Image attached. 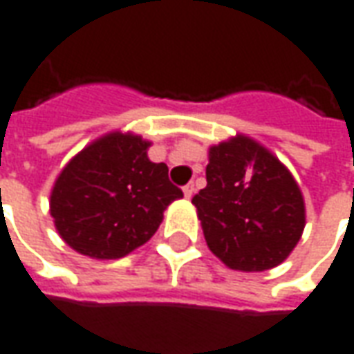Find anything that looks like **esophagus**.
Returning <instances> with one entry per match:
<instances>
[{
  "instance_id": "34e87169",
  "label": "esophagus",
  "mask_w": 354,
  "mask_h": 354,
  "mask_svg": "<svg viewBox=\"0 0 354 354\" xmlns=\"http://www.w3.org/2000/svg\"><path fill=\"white\" fill-rule=\"evenodd\" d=\"M194 192H196V187H194V184H186V186H184V196H186L187 199L194 196Z\"/></svg>"
}]
</instances>
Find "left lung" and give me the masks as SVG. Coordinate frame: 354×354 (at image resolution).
<instances>
[{"mask_svg": "<svg viewBox=\"0 0 354 354\" xmlns=\"http://www.w3.org/2000/svg\"><path fill=\"white\" fill-rule=\"evenodd\" d=\"M205 176L192 203L209 250L236 271L283 263L306 225L304 197L288 168L252 137L236 136L209 147Z\"/></svg>", "mask_w": 354, "mask_h": 354, "instance_id": "left-lung-1", "label": "left lung"}]
</instances>
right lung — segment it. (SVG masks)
<instances>
[{
    "instance_id": "add662e5",
    "label": "right lung",
    "mask_w": 354,
    "mask_h": 354,
    "mask_svg": "<svg viewBox=\"0 0 354 354\" xmlns=\"http://www.w3.org/2000/svg\"><path fill=\"white\" fill-rule=\"evenodd\" d=\"M141 136L112 131L67 162L50 194L59 236L95 259H118L157 232L165 209L184 197L165 162H151Z\"/></svg>"
}]
</instances>
